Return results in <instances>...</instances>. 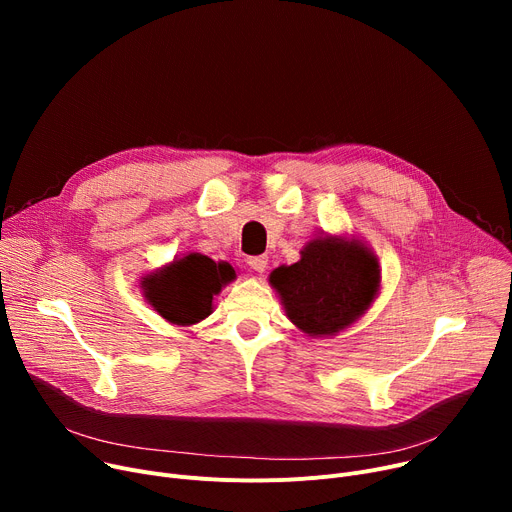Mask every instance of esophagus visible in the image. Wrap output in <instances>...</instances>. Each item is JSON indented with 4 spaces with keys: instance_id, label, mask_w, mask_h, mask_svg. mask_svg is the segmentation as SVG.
I'll list each match as a JSON object with an SVG mask.
<instances>
[{
    "instance_id": "34e87169",
    "label": "esophagus",
    "mask_w": 512,
    "mask_h": 512,
    "mask_svg": "<svg viewBox=\"0 0 512 512\" xmlns=\"http://www.w3.org/2000/svg\"><path fill=\"white\" fill-rule=\"evenodd\" d=\"M247 263L253 272L263 274L265 267H267V257L265 255H257V257H247Z\"/></svg>"
}]
</instances>
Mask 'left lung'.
<instances>
[{"mask_svg": "<svg viewBox=\"0 0 512 512\" xmlns=\"http://www.w3.org/2000/svg\"><path fill=\"white\" fill-rule=\"evenodd\" d=\"M294 326L309 336L336 334L369 307L380 286V267L359 242L315 238L301 261L270 276Z\"/></svg>", "mask_w": 512, "mask_h": 512, "instance_id": "8db88e82", "label": "left lung"}]
</instances>
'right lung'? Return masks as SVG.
Here are the masks:
<instances>
[{"mask_svg": "<svg viewBox=\"0 0 512 512\" xmlns=\"http://www.w3.org/2000/svg\"><path fill=\"white\" fill-rule=\"evenodd\" d=\"M232 278L234 270L228 263H213L205 255H186L164 272L145 278V297L164 319L191 326L211 313L213 294Z\"/></svg>", "mask_w": 512, "mask_h": 512, "instance_id": "obj_1", "label": "right lung"}]
</instances>
